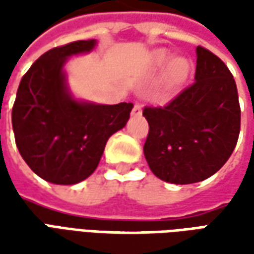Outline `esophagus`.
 <instances>
[{
	"mask_svg": "<svg viewBox=\"0 0 254 254\" xmlns=\"http://www.w3.org/2000/svg\"><path fill=\"white\" fill-rule=\"evenodd\" d=\"M132 114L133 116H140V114H141V107L138 105H134V107H133L132 110Z\"/></svg>",
	"mask_w": 254,
	"mask_h": 254,
	"instance_id": "34e87169",
	"label": "esophagus"
}]
</instances>
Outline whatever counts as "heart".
I'll return each mask as SVG.
<instances>
[{"mask_svg": "<svg viewBox=\"0 0 254 254\" xmlns=\"http://www.w3.org/2000/svg\"><path fill=\"white\" fill-rule=\"evenodd\" d=\"M154 60L158 65H165V64L169 63L170 54L165 50H160V52L155 53ZM189 70H190V64L188 60L181 57L174 58L173 61H170L169 66L166 69L165 77H163L165 85L170 89L178 88L187 80Z\"/></svg>", "mask_w": 254, "mask_h": 254, "instance_id": "b5f03b06", "label": "heart"}]
</instances>
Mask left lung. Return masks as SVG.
I'll return each instance as SVG.
<instances>
[{
    "label": "left lung",
    "mask_w": 254,
    "mask_h": 254,
    "mask_svg": "<svg viewBox=\"0 0 254 254\" xmlns=\"http://www.w3.org/2000/svg\"><path fill=\"white\" fill-rule=\"evenodd\" d=\"M194 81L165 106H147L144 156L162 181L194 184L213 176L233 154L241 107L233 74L205 47L197 46Z\"/></svg>",
    "instance_id": "left-lung-1"
}]
</instances>
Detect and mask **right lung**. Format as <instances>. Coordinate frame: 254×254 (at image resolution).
<instances>
[{
	"instance_id": "1",
	"label": "right lung",
	"mask_w": 254,
	"mask_h": 254,
	"mask_svg": "<svg viewBox=\"0 0 254 254\" xmlns=\"http://www.w3.org/2000/svg\"><path fill=\"white\" fill-rule=\"evenodd\" d=\"M95 45V39L76 41L46 52L23 76L16 94V145L31 170L52 184L73 185L88 178L109 137L130 117L133 103L77 102L67 91V57L91 52Z\"/></svg>"
}]
</instances>
